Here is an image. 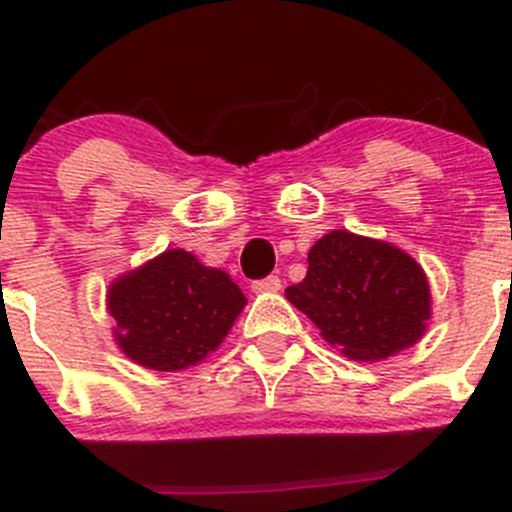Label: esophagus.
Listing matches in <instances>:
<instances>
[{
	"label": "esophagus",
	"instance_id": "obj_1",
	"mask_svg": "<svg viewBox=\"0 0 512 512\" xmlns=\"http://www.w3.org/2000/svg\"><path fill=\"white\" fill-rule=\"evenodd\" d=\"M280 289H282V280H280V277H275V275L265 277V280H255V282H252V292H257V294L280 292Z\"/></svg>",
	"mask_w": 512,
	"mask_h": 512
}]
</instances>
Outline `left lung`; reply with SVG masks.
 Returning a JSON list of instances; mask_svg holds the SVG:
<instances>
[{
    "instance_id": "left-lung-1",
    "label": "left lung",
    "mask_w": 512,
    "mask_h": 512,
    "mask_svg": "<svg viewBox=\"0 0 512 512\" xmlns=\"http://www.w3.org/2000/svg\"><path fill=\"white\" fill-rule=\"evenodd\" d=\"M307 262V277L285 297L347 359L384 361L426 334L431 287L401 247L332 230L314 242Z\"/></svg>"
}]
</instances>
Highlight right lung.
I'll use <instances>...</instances> for the list:
<instances>
[{
    "instance_id": "right-lung-1",
    "label": "right lung",
    "mask_w": 512,
    "mask_h": 512,
    "mask_svg": "<svg viewBox=\"0 0 512 512\" xmlns=\"http://www.w3.org/2000/svg\"><path fill=\"white\" fill-rule=\"evenodd\" d=\"M247 299L230 275L185 250H165L108 285L118 349L138 366L180 371L223 344Z\"/></svg>"
}]
</instances>
